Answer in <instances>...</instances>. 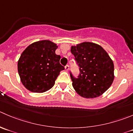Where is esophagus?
I'll return each instance as SVG.
<instances>
[{
  "instance_id": "obj_1",
  "label": "esophagus",
  "mask_w": 133,
  "mask_h": 133,
  "mask_svg": "<svg viewBox=\"0 0 133 133\" xmlns=\"http://www.w3.org/2000/svg\"><path fill=\"white\" fill-rule=\"evenodd\" d=\"M65 71H69V65H65Z\"/></svg>"
}]
</instances>
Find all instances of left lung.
<instances>
[{
    "label": "left lung",
    "mask_w": 133,
    "mask_h": 133,
    "mask_svg": "<svg viewBox=\"0 0 133 133\" xmlns=\"http://www.w3.org/2000/svg\"><path fill=\"white\" fill-rule=\"evenodd\" d=\"M71 52L79 67L80 74L75 78L70 73L73 88L84 98H95L105 93L114 78V63L101 46L82 42L71 46Z\"/></svg>",
    "instance_id": "obj_1"
}]
</instances>
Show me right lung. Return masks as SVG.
I'll return each instance as SVG.
<instances>
[{
    "label": "right lung",
    "instance_id": "obj_1",
    "mask_svg": "<svg viewBox=\"0 0 133 133\" xmlns=\"http://www.w3.org/2000/svg\"><path fill=\"white\" fill-rule=\"evenodd\" d=\"M56 43L49 40L34 42L25 49L18 60V73L24 87L32 92L43 93L55 85L64 68Z\"/></svg>",
    "mask_w": 133,
    "mask_h": 133
}]
</instances>
